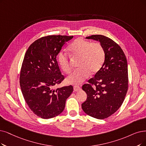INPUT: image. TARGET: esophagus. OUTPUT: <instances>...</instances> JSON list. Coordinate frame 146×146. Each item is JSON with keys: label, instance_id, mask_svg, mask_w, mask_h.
<instances>
[{"label": "esophagus", "instance_id": "34e87169", "mask_svg": "<svg viewBox=\"0 0 146 146\" xmlns=\"http://www.w3.org/2000/svg\"><path fill=\"white\" fill-rule=\"evenodd\" d=\"M81 90V87L78 86H74V90L75 92H78V91H80Z\"/></svg>", "mask_w": 146, "mask_h": 146}]
</instances>
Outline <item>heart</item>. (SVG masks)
<instances>
[{
    "mask_svg": "<svg viewBox=\"0 0 146 146\" xmlns=\"http://www.w3.org/2000/svg\"><path fill=\"white\" fill-rule=\"evenodd\" d=\"M69 50L74 59H79V67L67 78L69 84H79L89 78L90 73L94 74L100 71L105 61L106 54L103 46L100 42H92L82 38L75 39L70 45ZM58 60L61 68L66 74L72 71L70 58L66 53H60Z\"/></svg>",
    "mask_w": 146,
    "mask_h": 146,
    "instance_id": "b5f03b06",
    "label": "heart"
}]
</instances>
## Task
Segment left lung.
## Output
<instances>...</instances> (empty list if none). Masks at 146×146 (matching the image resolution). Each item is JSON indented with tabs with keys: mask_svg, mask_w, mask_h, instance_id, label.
I'll list each match as a JSON object with an SVG mask.
<instances>
[{
	"mask_svg": "<svg viewBox=\"0 0 146 146\" xmlns=\"http://www.w3.org/2000/svg\"><path fill=\"white\" fill-rule=\"evenodd\" d=\"M86 38L100 42L106 57L100 71L82 86L87 97L81 107L87 115L104 119L117 111L124 101L128 89L127 60L120 46L111 39L101 35Z\"/></svg>",
	"mask_w": 146,
	"mask_h": 146,
	"instance_id": "8db88e82",
	"label": "left lung"
}]
</instances>
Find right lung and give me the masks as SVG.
<instances>
[{"mask_svg":"<svg viewBox=\"0 0 146 146\" xmlns=\"http://www.w3.org/2000/svg\"><path fill=\"white\" fill-rule=\"evenodd\" d=\"M72 38L66 35L42 37L29 46L25 54L20 75L21 90L29 108L42 119L60 114L73 92L71 85L54 89L65 79L56 56L62 46Z\"/></svg>","mask_w":146,"mask_h":146,"instance_id":"add662e5","label":"right lung"}]
</instances>
